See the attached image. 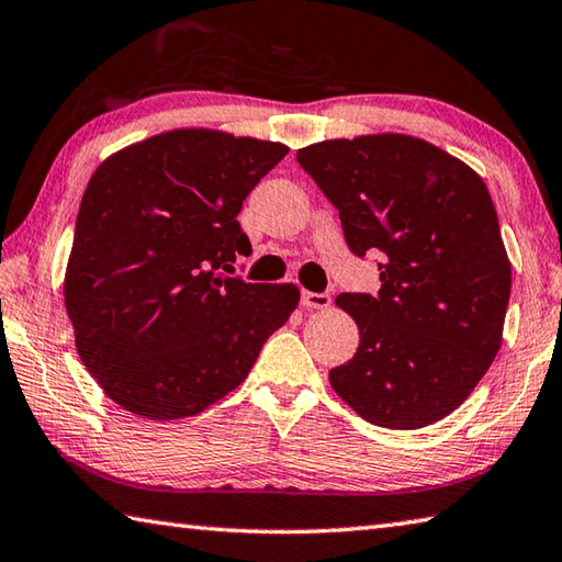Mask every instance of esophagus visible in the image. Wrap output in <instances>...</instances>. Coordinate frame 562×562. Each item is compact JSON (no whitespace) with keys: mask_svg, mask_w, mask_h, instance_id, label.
<instances>
[{"mask_svg":"<svg viewBox=\"0 0 562 562\" xmlns=\"http://www.w3.org/2000/svg\"><path fill=\"white\" fill-rule=\"evenodd\" d=\"M300 302H302V307H307V310H326L331 304V297L326 292L302 290L300 292Z\"/></svg>","mask_w":562,"mask_h":562,"instance_id":"esophagus-1","label":"esophagus"}]
</instances>
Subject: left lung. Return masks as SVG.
<instances>
[{
  "label": "left lung",
  "instance_id": "1",
  "mask_svg": "<svg viewBox=\"0 0 562 562\" xmlns=\"http://www.w3.org/2000/svg\"><path fill=\"white\" fill-rule=\"evenodd\" d=\"M297 161L339 211L349 250L383 252L375 297H336L359 326V349L329 371L331 387L379 427L442 420L496 359L512 294L486 183L407 135L319 142Z\"/></svg>",
  "mask_w": 562,
  "mask_h": 562
}]
</instances>
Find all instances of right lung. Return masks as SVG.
<instances>
[{
	"mask_svg": "<svg viewBox=\"0 0 562 562\" xmlns=\"http://www.w3.org/2000/svg\"><path fill=\"white\" fill-rule=\"evenodd\" d=\"M288 155L280 142L175 130L90 177L66 270V312L88 373L147 420L189 417L238 387L300 302L294 284L233 272L238 213Z\"/></svg>",
	"mask_w": 562,
	"mask_h": 562,
	"instance_id": "add662e5",
	"label": "right lung"
}]
</instances>
